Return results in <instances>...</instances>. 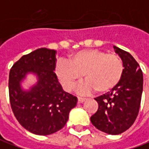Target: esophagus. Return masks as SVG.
<instances>
[{
    "label": "esophagus",
    "mask_w": 149,
    "mask_h": 149,
    "mask_svg": "<svg viewBox=\"0 0 149 149\" xmlns=\"http://www.w3.org/2000/svg\"><path fill=\"white\" fill-rule=\"evenodd\" d=\"M77 99H78V102H79V103H82L83 101L86 100V98H84V97H81V96H78Z\"/></svg>",
    "instance_id": "34e87169"
}]
</instances>
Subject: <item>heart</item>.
<instances>
[{"label": "heart", "mask_w": 149, "mask_h": 149, "mask_svg": "<svg viewBox=\"0 0 149 149\" xmlns=\"http://www.w3.org/2000/svg\"><path fill=\"white\" fill-rule=\"evenodd\" d=\"M55 72L67 91L72 90L83 75L86 82L80 86L81 92L94 90L96 93H105L120 81L124 63L116 54L98 49H85L72 55L68 62L59 61Z\"/></svg>", "instance_id": "1"}]
</instances>
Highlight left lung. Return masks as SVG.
Here are the masks:
<instances>
[{
    "mask_svg": "<svg viewBox=\"0 0 149 149\" xmlns=\"http://www.w3.org/2000/svg\"><path fill=\"white\" fill-rule=\"evenodd\" d=\"M124 63V72L116 86L95 98L98 110L91 122L99 130L109 134H120L130 128L138 116L142 92L143 72L130 53L114 46Z\"/></svg>",
    "mask_w": 149,
    "mask_h": 149,
    "instance_id": "obj_1",
    "label": "left lung"
}]
</instances>
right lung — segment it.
I'll use <instances>...</instances> for the list:
<instances>
[{
	"mask_svg": "<svg viewBox=\"0 0 149 149\" xmlns=\"http://www.w3.org/2000/svg\"><path fill=\"white\" fill-rule=\"evenodd\" d=\"M56 51L38 49L15 63L9 75L10 106L18 122L38 135H49L63 129L77 99L63 91L54 72ZM28 72L37 75L38 82L29 92L20 88Z\"/></svg>",
	"mask_w": 149,
	"mask_h": 149,
	"instance_id": "obj_1",
	"label": "right lung"
}]
</instances>
